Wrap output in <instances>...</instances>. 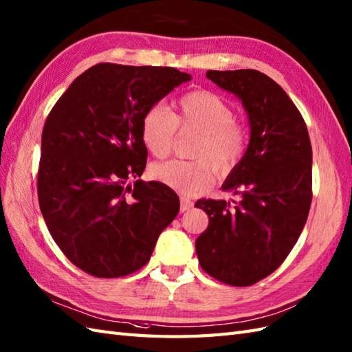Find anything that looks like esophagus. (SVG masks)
<instances>
[{
    "label": "esophagus",
    "instance_id": "esophagus-1",
    "mask_svg": "<svg viewBox=\"0 0 352 352\" xmlns=\"http://www.w3.org/2000/svg\"><path fill=\"white\" fill-rule=\"evenodd\" d=\"M193 208V202L186 199V198H182V206H179V210H182V213H184V211H189Z\"/></svg>",
    "mask_w": 352,
    "mask_h": 352
}]
</instances>
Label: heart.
<instances>
[{
    "label": "heart",
    "instance_id": "b5f03b06",
    "mask_svg": "<svg viewBox=\"0 0 352 352\" xmlns=\"http://www.w3.org/2000/svg\"><path fill=\"white\" fill-rule=\"evenodd\" d=\"M177 127L199 132L195 144V162L168 160L151 168V177L184 196L201 193L213 183V168L226 174L246 150V132L222 97L201 89L183 96L170 113L154 104L141 120V139L148 153L165 157L174 144Z\"/></svg>",
    "mask_w": 352,
    "mask_h": 352
}]
</instances>
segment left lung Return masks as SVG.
Listing matches in <instances>:
<instances>
[{
  "mask_svg": "<svg viewBox=\"0 0 352 352\" xmlns=\"http://www.w3.org/2000/svg\"><path fill=\"white\" fill-rule=\"evenodd\" d=\"M207 78L241 102L250 139L222 186L240 201L195 204L210 220L196 239V255L214 279L249 287L283 263L303 231L312 202V145L301 113L272 78L252 69L208 70Z\"/></svg>",
  "mask_w": 352,
  "mask_h": 352,
  "instance_id": "1",
  "label": "left lung"
}]
</instances>
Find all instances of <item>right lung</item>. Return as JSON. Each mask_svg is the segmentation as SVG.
Instances as JSON below:
<instances>
[{
    "label": "right lung",
    "mask_w": 352,
    "mask_h": 352,
    "mask_svg": "<svg viewBox=\"0 0 352 352\" xmlns=\"http://www.w3.org/2000/svg\"><path fill=\"white\" fill-rule=\"evenodd\" d=\"M192 76L174 67L96 64L52 108L42 133L37 193L52 239L96 277H120L150 261L179 211L168 186L137 179L146 148L141 120Z\"/></svg>",
    "instance_id": "obj_1"
}]
</instances>
